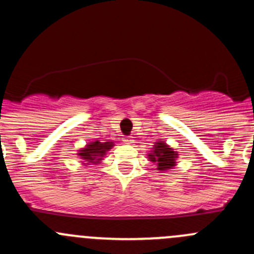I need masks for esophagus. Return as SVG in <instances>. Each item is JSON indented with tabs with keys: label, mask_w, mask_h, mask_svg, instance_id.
<instances>
[{
	"label": "esophagus",
	"mask_w": 254,
	"mask_h": 254,
	"mask_svg": "<svg viewBox=\"0 0 254 254\" xmlns=\"http://www.w3.org/2000/svg\"><path fill=\"white\" fill-rule=\"evenodd\" d=\"M123 142H124V143H131L132 142V137L131 136H124V137H123Z\"/></svg>",
	"instance_id": "esophagus-1"
}]
</instances>
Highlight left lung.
Here are the masks:
<instances>
[{
  "instance_id": "1",
  "label": "left lung",
  "mask_w": 254,
  "mask_h": 254,
  "mask_svg": "<svg viewBox=\"0 0 254 254\" xmlns=\"http://www.w3.org/2000/svg\"><path fill=\"white\" fill-rule=\"evenodd\" d=\"M153 147L155 148H153V151L148 156H150V160L157 165V170H172L173 166H176V158L178 153L162 141L156 142Z\"/></svg>"
}]
</instances>
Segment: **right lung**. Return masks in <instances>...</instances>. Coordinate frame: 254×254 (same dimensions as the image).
<instances>
[{
    "label": "right lung",
    "mask_w": 254,
    "mask_h": 254,
    "mask_svg": "<svg viewBox=\"0 0 254 254\" xmlns=\"http://www.w3.org/2000/svg\"><path fill=\"white\" fill-rule=\"evenodd\" d=\"M112 146L114 145L111 141L101 142L97 140V141L89 142L86 147L79 150L78 156H81V158L84 160V163H87V165L99 162L102 160V157L106 155L107 151L111 150Z\"/></svg>",
    "instance_id": "add662e5"
}]
</instances>
